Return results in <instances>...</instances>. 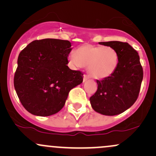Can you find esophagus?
Listing matches in <instances>:
<instances>
[{
  "instance_id": "34e87169",
  "label": "esophagus",
  "mask_w": 156,
  "mask_h": 156,
  "mask_svg": "<svg viewBox=\"0 0 156 156\" xmlns=\"http://www.w3.org/2000/svg\"><path fill=\"white\" fill-rule=\"evenodd\" d=\"M89 79V76L87 75H83V81H86Z\"/></svg>"
}]
</instances>
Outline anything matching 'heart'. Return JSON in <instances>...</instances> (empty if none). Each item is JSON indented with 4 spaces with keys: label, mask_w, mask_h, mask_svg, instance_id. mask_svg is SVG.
Instances as JSON below:
<instances>
[{
    "label": "heart",
    "mask_w": 156,
    "mask_h": 156,
    "mask_svg": "<svg viewBox=\"0 0 156 156\" xmlns=\"http://www.w3.org/2000/svg\"><path fill=\"white\" fill-rule=\"evenodd\" d=\"M69 60L77 67H87L90 76L103 79L114 74L119 64V55L110 46L84 44L78 48Z\"/></svg>",
    "instance_id": "obj_1"
}]
</instances>
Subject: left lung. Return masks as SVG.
Wrapping results in <instances>:
<instances>
[{
    "label": "left lung",
    "mask_w": 156,
    "mask_h": 156,
    "mask_svg": "<svg viewBox=\"0 0 156 156\" xmlns=\"http://www.w3.org/2000/svg\"><path fill=\"white\" fill-rule=\"evenodd\" d=\"M110 46L119 55V64L114 74L97 80L98 90L90 98L92 108L103 115L114 116L133 105L139 96L143 69L138 52L127 42L119 41L99 42Z\"/></svg>",
    "instance_id": "8db88e82"
}]
</instances>
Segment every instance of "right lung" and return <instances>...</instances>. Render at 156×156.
<instances>
[{"mask_svg":"<svg viewBox=\"0 0 156 156\" xmlns=\"http://www.w3.org/2000/svg\"><path fill=\"white\" fill-rule=\"evenodd\" d=\"M68 40H34L20 53L14 86L20 101L34 115L48 117L64 107L69 91L83 82V73L68 67Z\"/></svg>","mask_w":156,"mask_h":156,"instance_id":"right-lung-1","label":"right lung"}]
</instances>
